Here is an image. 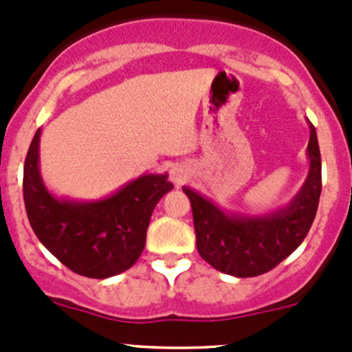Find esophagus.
<instances>
[{
	"instance_id": "1",
	"label": "esophagus",
	"mask_w": 352,
	"mask_h": 352,
	"mask_svg": "<svg viewBox=\"0 0 352 352\" xmlns=\"http://www.w3.org/2000/svg\"><path fill=\"white\" fill-rule=\"evenodd\" d=\"M172 180H173V182H175V184H182L184 177H182V175H180V173L173 172V173H172Z\"/></svg>"
}]
</instances>
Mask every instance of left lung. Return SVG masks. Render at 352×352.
Here are the masks:
<instances>
[{"instance_id": "1", "label": "left lung", "mask_w": 352, "mask_h": 352, "mask_svg": "<svg viewBox=\"0 0 352 352\" xmlns=\"http://www.w3.org/2000/svg\"><path fill=\"white\" fill-rule=\"evenodd\" d=\"M309 126V175L298 194L275 212L263 216L226 212L199 192L182 187L190 199L197 251L212 268L238 278L263 275L290 256L305 239L322 190L319 142L310 121Z\"/></svg>"}]
</instances>
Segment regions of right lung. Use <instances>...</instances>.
Here are the masks:
<instances>
[{
  "label": "right lung",
  "instance_id": "add662e5",
  "mask_svg": "<svg viewBox=\"0 0 352 352\" xmlns=\"http://www.w3.org/2000/svg\"><path fill=\"white\" fill-rule=\"evenodd\" d=\"M40 135L30 143L23 199L36 238L74 273L109 278L136 263L146 243L151 212L173 188L166 173H148L99 201L58 199L40 175Z\"/></svg>",
  "mask_w": 352,
  "mask_h": 352
}]
</instances>
